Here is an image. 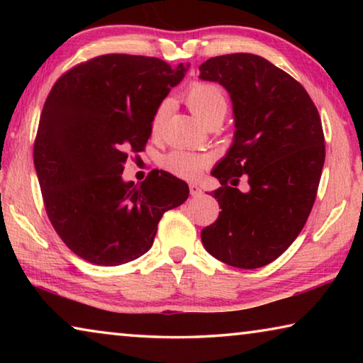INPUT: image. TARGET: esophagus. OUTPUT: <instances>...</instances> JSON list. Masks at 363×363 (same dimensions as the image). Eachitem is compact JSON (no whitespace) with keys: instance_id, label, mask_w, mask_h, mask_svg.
I'll use <instances>...</instances> for the list:
<instances>
[{"instance_id":"34e87169","label":"esophagus","mask_w":363,"mask_h":363,"mask_svg":"<svg viewBox=\"0 0 363 363\" xmlns=\"http://www.w3.org/2000/svg\"><path fill=\"white\" fill-rule=\"evenodd\" d=\"M189 190H190V195H192V196H199L201 194V189L196 186V184H190Z\"/></svg>"}]
</instances>
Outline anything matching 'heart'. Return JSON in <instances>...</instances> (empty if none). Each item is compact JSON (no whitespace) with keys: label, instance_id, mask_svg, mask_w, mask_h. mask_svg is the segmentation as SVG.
Returning a JSON list of instances; mask_svg holds the SVG:
<instances>
[{"label":"heart","instance_id":"b5f03b06","mask_svg":"<svg viewBox=\"0 0 363 363\" xmlns=\"http://www.w3.org/2000/svg\"><path fill=\"white\" fill-rule=\"evenodd\" d=\"M184 101H186L189 108L195 113L196 118H200L208 126L213 125V123L223 121L227 113V108H229V99H227V93L224 88L220 84L211 82L190 83L186 93H184ZM167 113L168 102H162L157 107L150 121V128L153 133H158L162 130ZM162 163L163 168L169 171L171 174L192 179V177L199 176L208 167V158L195 152L173 150L163 157Z\"/></svg>","mask_w":363,"mask_h":363}]
</instances>
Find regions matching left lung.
Returning a JSON list of instances; mask_svg holds the SVG:
<instances>
[{
    "mask_svg": "<svg viewBox=\"0 0 363 363\" xmlns=\"http://www.w3.org/2000/svg\"><path fill=\"white\" fill-rule=\"evenodd\" d=\"M200 78L229 91L235 136L213 169L219 216L201 230L208 253L229 266L257 269L284 253L314 206L325 162L315 104L279 67L255 54L208 59ZM250 190L238 189L240 177Z\"/></svg>",
    "mask_w": 363,
    "mask_h": 363,
    "instance_id": "left-lung-1",
    "label": "left lung"
}]
</instances>
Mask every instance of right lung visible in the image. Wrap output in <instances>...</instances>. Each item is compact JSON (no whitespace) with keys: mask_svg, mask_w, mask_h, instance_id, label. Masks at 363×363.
Instances as JSON below:
<instances>
[{"mask_svg":"<svg viewBox=\"0 0 363 363\" xmlns=\"http://www.w3.org/2000/svg\"><path fill=\"white\" fill-rule=\"evenodd\" d=\"M186 70L157 57L104 54L67 70L48 94L33 163L54 230L82 259L120 266L143 256L163 213L187 200L189 186L168 171L152 169L140 184L121 179Z\"/></svg>","mask_w":363,"mask_h":363,"instance_id":"add662e5","label":"right lung"}]
</instances>
